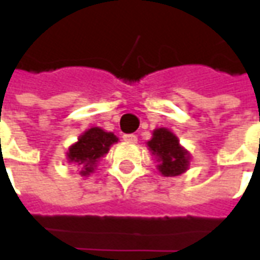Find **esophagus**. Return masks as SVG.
<instances>
[{
  "label": "esophagus",
  "mask_w": 260,
  "mask_h": 260,
  "mask_svg": "<svg viewBox=\"0 0 260 260\" xmlns=\"http://www.w3.org/2000/svg\"><path fill=\"white\" fill-rule=\"evenodd\" d=\"M122 139H124L125 142H129V143H136V142H138V136H136L135 134H125V135L122 136Z\"/></svg>",
  "instance_id": "esophagus-1"
}]
</instances>
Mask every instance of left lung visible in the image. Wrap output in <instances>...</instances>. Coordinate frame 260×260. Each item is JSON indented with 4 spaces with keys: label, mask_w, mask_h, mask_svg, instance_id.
<instances>
[{
    "label": "left lung",
    "mask_w": 260,
    "mask_h": 260,
    "mask_svg": "<svg viewBox=\"0 0 260 260\" xmlns=\"http://www.w3.org/2000/svg\"><path fill=\"white\" fill-rule=\"evenodd\" d=\"M147 146L154 156H157L158 171L166 177H175L184 173L189 166V156L180 146L174 134L166 128H158L153 132V138Z\"/></svg>",
    "instance_id": "1"
}]
</instances>
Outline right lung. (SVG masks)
Segmentation results:
<instances>
[{
	"instance_id": "obj_1",
	"label": "right lung",
	"mask_w": 260,
	"mask_h": 260,
	"mask_svg": "<svg viewBox=\"0 0 260 260\" xmlns=\"http://www.w3.org/2000/svg\"><path fill=\"white\" fill-rule=\"evenodd\" d=\"M118 141L111 132H104L100 128H90L80 136L74 146L69 147V161L82 167L80 175L93 173L94 166L108 152L110 146Z\"/></svg>"
}]
</instances>
